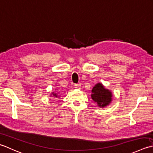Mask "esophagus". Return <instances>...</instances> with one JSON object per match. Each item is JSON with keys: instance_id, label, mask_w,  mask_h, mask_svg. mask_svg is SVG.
Listing matches in <instances>:
<instances>
[{"instance_id": "obj_1", "label": "esophagus", "mask_w": 153, "mask_h": 153, "mask_svg": "<svg viewBox=\"0 0 153 153\" xmlns=\"http://www.w3.org/2000/svg\"><path fill=\"white\" fill-rule=\"evenodd\" d=\"M80 86H81L80 84H75V85H74V88H80Z\"/></svg>"}]
</instances>
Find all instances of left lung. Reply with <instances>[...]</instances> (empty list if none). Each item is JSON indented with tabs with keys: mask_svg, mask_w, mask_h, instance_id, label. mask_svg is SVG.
<instances>
[{
	"mask_svg": "<svg viewBox=\"0 0 153 153\" xmlns=\"http://www.w3.org/2000/svg\"><path fill=\"white\" fill-rule=\"evenodd\" d=\"M91 94L93 100L96 102L100 107H105L110 104L112 98L111 92L105 89L101 83H98L92 90Z\"/></svg>",
	"mask_w": 153,
	"mask_h": 153,
	"instance_id": "8db88e82",
	"label": "left lung"
}]
</instances>
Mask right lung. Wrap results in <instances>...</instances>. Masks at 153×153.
<instances>
[{
	"label": "right lung",
	"mask_w": 153,
	"mask_h": 153,
	"mask_svg": "<svg viewBox=\"0 0 153 153\" xmlns=\"http://www.w3.org/2000/svg\"><path fill=\"white\" fill-rule=\"evenodd\" d=\"M53 95L55 97H57V95L56 94H54V93H53Z\"/></svg>",
	"instance_id": "add662e5"
}]
</instances>
